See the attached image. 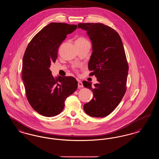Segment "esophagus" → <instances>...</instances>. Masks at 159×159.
I'll return each mask as SVG.
<instances>
[{
    "label": "esophagus",
    "mask_w": 159,
    "mask_h": 159,
    "mask_svg": "<svg viewBox=\"0 0 159 159\" xmlns=\"http://www.w3.org/2000/svg\"><path fill=\"white\" fill-rule=\"evenodd\" d=\"M78 87L79 88H83V87L82 82L80 80L78 81Z\"/></svg>",
    "instance_id": "1"
}]
</instances>
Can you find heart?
Masks as SVG:
<instances>
[{"label": "heart", "mask_w": 159, "mask_h": 159, "mask_svg": "<svg viewBox=\"0 0 159 159\" xmlns=\"http://www.w3.org/2000/svg\"><path fill=\"white\" fill-rule=\"evenodd\" d=\"M89 43L88 41L86 39L83 38V37H79V38H77L76 41V43L80 44H85V43Z\"/></svg>", "instance_id": "1"}]
</instances>
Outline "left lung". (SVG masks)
I'll return each instance as SVG.
<instances>
[{
    "label": "left lung",
    "mask_w": 159,
    "mask_h": 159,
    "mask_svg": "<svg viewBox=\"0 0 159 159\" xmlns=\"http://www.w3.org/2000/svg\"><path fill=\"white\" fill-rule=\"evenodd\" d=\"M78 28L87 31L92 44L88 63L90 76L95 75L98 83L83 81L90 89L93 99L84 105L87 114L103 118L110 114L124 97L127 89L128 64L123 44L118 33L101 23H80Z\"/></svg>",
    "instance_id": "obj_1"
}]
</instances>
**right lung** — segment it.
Masks as SVG:
<instances>
[{
	"label": "right lung",
	"instance_id": "add662e5",
	"mask_svg": "<svg viewBox=\"0 0 159 159\" xmlns=\"http://www.w3.org/2000/svg\"><path fill=\"white\" fill-rule=\"evenodd\" d=\"M76 28V25L52 22L38 32L26 47L22 73L26 95L32 108L45 116L60 114L66 98L77 88L75 77H54L50 70L57 59L59 46Z\"/></svg>",
	"mask_w": 159,
	"mask_h": 159
}]
</instances>
